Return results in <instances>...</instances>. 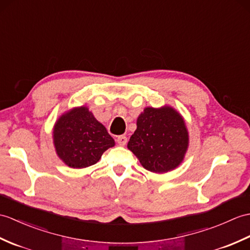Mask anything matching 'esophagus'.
Masks as SVG:
<instances>
[{
	"instance_id": "obj_1",
	"label": "esophagus",
	"mask_w": 250,
	"mask_h": 250,
	"mask_svg": "<svg viewBox=\"0 0 250 250\" xmlns=\"http://www.w3.org/2000/svg\"><path fill=\"white\" fill-rule=\"evenodd\" d=\"M117 143H118V145H120V146H125V145H126V143H127L126 136H125V135L118 136L117 137Z\"/></svg>"
}]
</instances>
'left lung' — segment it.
Masks as SVG:
<instances>
[{
	"label": "left lung",
	"instance_id": "8db88e82",
	"mask_svg": "<svg viewBox=\"0 0 250 250\" xmlns=\"http://www.w3.org/2000/svg\"><path fill=\"white\" fill-rule=\"evenodd\" d=\"M136 125L127 149L136 155L145 169L165 173L182 163L189 138L185 120L177 109L169 105L145 107Z\"/></svg>",
	"mask_w": 250,
	"mask_h": 250
}]
</instances>
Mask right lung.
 Masks as SVG:
<instances>
[{"mask_svg":"<svg viewBox=\"0 0 250 250\" xmlns=\"http://www.w3.org/2000/svg\"><path fill=\"white\" fill-rule=\"evenodd\" d=\"M56 154L67 166L85 168L96 164L104 151L115 146L105 126L82 105L61 115L53 127Z\"/></svg>","mask_w":250,"mask_h":250,"instance_id":"add662e5","label":"right lung"}]
</instances>
